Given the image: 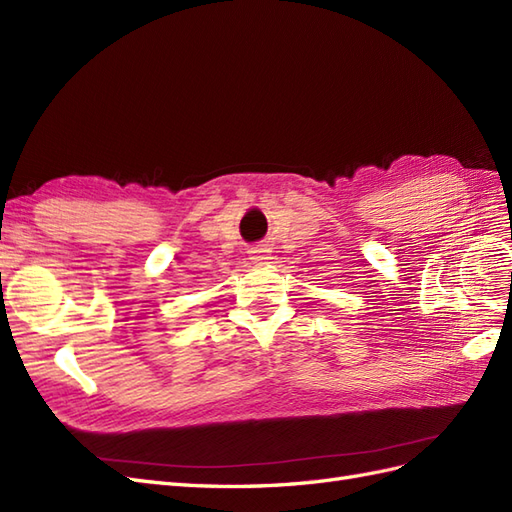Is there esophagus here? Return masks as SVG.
Listing matches in <instances>:
<instances>
[{"label":"esophagus","instance_id":"obj_1","mask_svg":"<svg viewBox=\"0 0 512 512\" xmlns=\"http://www.w3.org/2000/svg\"><path fill=\"white\" fill-rule=\"evenodd\" d=\"M251 259H253V264H268L270 251H268L266 246H257V248H253V251H251Z\"/></svg>","mask_w":512,"mask_h":512}]
</instances>
